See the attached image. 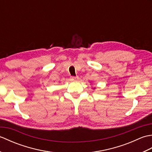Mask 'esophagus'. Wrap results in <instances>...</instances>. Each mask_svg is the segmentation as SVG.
<instances>
[{
  "mask_svg": "<svg viewBox=\"0 0 152 152\" xmlns=\"http://www.w3.org/2000/svg\"><path fill=\"white\" fill-rule=\"evenodd\" d=\"M78 79H79V77L78 76H72L71 77V80H72V81H74V82H77L78 80Z\"/></svg>",
  "mask_w": 152,
  "mask_h": 152,
  "instance_id": "obj_1",
  "label": "esophagus"
}]
</instances>
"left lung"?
Returning a JSON list of instances; mask_svg holds the SVG:
<instances>
[{"label":"left lung","instance_id":"left-lung-1","mask_svg":"<svg viewBox=\"0 0 152 152\" xmlns=\"http://www.w3.org/2000/svg\"><path fill=\"white\" fill-rule=\"evenodd\" d=\"M93 89H95V88H93Z\"/></svg>","mask_w":152,"mask_h":152}]
</instances>
